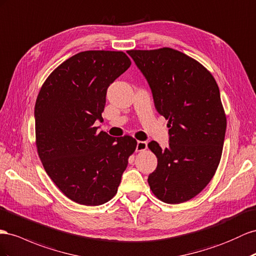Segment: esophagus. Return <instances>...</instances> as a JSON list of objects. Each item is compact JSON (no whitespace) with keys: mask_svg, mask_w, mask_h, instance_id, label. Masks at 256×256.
Returning <instances> with one entry per match:
<instances>
[{"mask_svg":"<svg viewBox=\"0 0 256 256\" xmlns=\"http://www.w3.org/2000/svg\"><path fill=\"white\" fill-rule=\"evenodd\" d=\"M148 148V143L145 141H138L136 143V152H143Z\"/></svg>","mask_w":256,"mask_h":256,"instance_id":"34e87169","label":"esophagus"}]
</instances>
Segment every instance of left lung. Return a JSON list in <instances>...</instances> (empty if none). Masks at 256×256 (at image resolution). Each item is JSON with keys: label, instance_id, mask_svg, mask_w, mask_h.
<instances>
[{"label": "left lung", "instance_id": "left-lung-1", "mask_svg": "<svg viewBox=\"0 0 256 256\" xmlns=\"http://www.w3.org/2000/svg\"><path fill=\"white\" fill-rule=\"evenodd\" d=\"M128 54L170 128L168 148L162 150L156 141L148 145L157 157L148 185L164 202H185L209 184L222 156L226 115L218 86L202 64L172 48Z\"/></svg>", "mask_w": 256, "mask_h": 256}]
</instances>
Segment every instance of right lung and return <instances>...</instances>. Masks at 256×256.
<instances>
[{
  "mask_svg": "<svg viewBox=\"0 0 256 256\" xmlns=\"http://www.w3.org/2000/svg\"><path fill=\"white\" fill-rule=\"evenodd\" d=\"M125 52L87 50L54 68L34 108L36 148L46 174L72 202L100 206L117 192L128 158L130 136L98 132L108 86L130 66Z\"/></svg>",
  "mask_w": 256,
  "mask_h": 256,
  "instance_id": "obj_1",
  "label": "right lung"
}]
</instances>
